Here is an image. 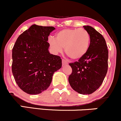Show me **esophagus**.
<instances>
[{"label": "esophagus", "mask_w": 121, "mask_h": 121, "mask_svg": "<svg viewBox=\"0 0 121 121\" xmlns=\"http://www.w3.org/2000/svg\"><path fill=\"white\" fill-rule=\"evenodd\" d=\"M62 65H66L68 64V62L66 60H65L64 59L62 60Z\"/></svg>", "instance_id": "1"}]
</instances>
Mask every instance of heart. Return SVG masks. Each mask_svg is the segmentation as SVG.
<instances>
[{
	"mask_svg": "<svg viewBox=\"0 0 121 121\" xmlns=\"http://www.w3.org/2000/svg\"><path fill=\"white\" fill-rule=\"evenodd\" d=\"M49 43L55 52H62L65 47V53L70 59L78 60L86 53L91 43V36L83 28H66L57 33L56 39L50 38Z\"/></svg>",
	"mask_w": 121,
	"mask_h": 121,
	"instance_id": "b5f03b06",
	"label": "heart"
}]
</instances>
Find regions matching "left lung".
Returning a JSON list of instances; mask_svg holds the SVG:
<instances>
[{
  "instance_id": "1",
  "label": "left lung",
  "mask_w": 121,
  "mask_h": 121,
  "mask_svg": "<svg viewBox=\"0 0 121 121\" xmlns=\"http://www.w3.org/2000/svg\"><path fill=\"white\" fill-rule=\"evenodd\" d=\"M91 36L86 53L78 61L69 64L72 69L68 81L72 88L78 93L91 94L99 88L108 68V50L101 34L91 26H83Z\"/></svg>"
}]
</instances>
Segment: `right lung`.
Segmentation results:
<instances>
[{
	"label": "right lung",
	"mask_w": 121,
	"mask_h": 121,
	"mask_svg": "<svg viewBox=\"0 0 121 121\" xmlns=\"http://www.w3.org/2000/svg\"><path fill=\"white\" fill-rule=\"evenodd\" d=\"M55 30L32 25L18 37L13 47L12 74L18 86L28 94H40L47 89L54 73L61 68L60 57L48 51V36Z\"/></svg>",
	"instance_id": "1"
}]
</instances>
